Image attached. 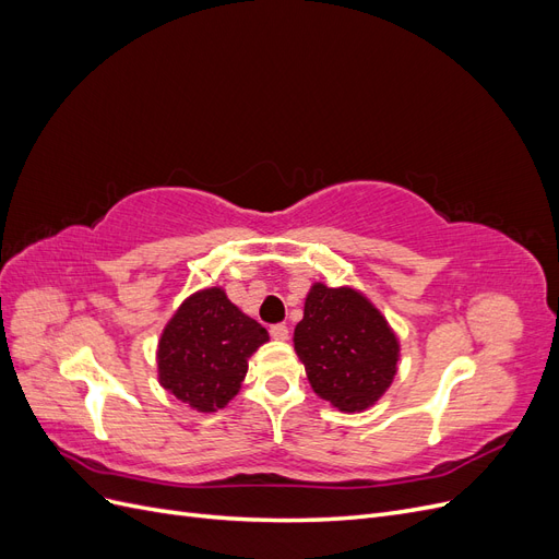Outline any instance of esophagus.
I'll return each mask as SVG.
<instances>
[{
	"mask_svg": "<svg viewBox=\"0 0 559 559\" xmlns=\"http://www.w3.org/2000/svg\"><path fill=\"white\" fill-rule=\"evenodd\" d=\"M270 335H273L275 341H286V337H289V326H286V324H273V326H270Z\"/></svg>",
	"mask_w": 559,
	"mask_h": 559,
	"instance_id": "34e87169",
	"label": "esophagus"
}]
</instances>
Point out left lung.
<instances>
[{"label":"left lung","mask_w":559,"mask_h":559,"mask_svg":"<svg viewBox=\"0 0 559 559\" xmlns=\"http://www.w3.org/2000/svg\"><path fill=\"white\" fill-rule=\"evenodd\" d=\"M294 347L314 392L345 413L370 408L396 376L394 331L373 302L347 286H312Z\"/></svg>","instance_id":"1"}]
</instances>
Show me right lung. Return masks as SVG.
<instances>
[{
  "label": "right lung",
  "instance_id": "1",
  "mask_svg": "<svg viewBox=\"0 0 559 559\" xmlns=\"http://www.w3.org/2000/svg\"><path fill=\"white\" fill-rule=\"evenodd\" d=\"M267 331L235 308L224 289H202L186 298L158 343V380L179 401L214 413L240 392L247 359Z\"/></svg>",
  "mask_w": 559,
  "mask_h": 559
}]
</instances>
